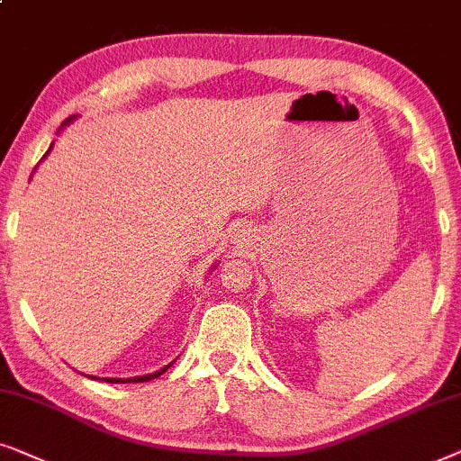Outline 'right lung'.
<instances>
[{
	"label": "right lung",
	"mask_w": 461,
	"mask_h": 461,
	"mask_svg": "<svg viewBox=\"0 0 461 461\" xmlns=\"http://www.w3.org/2000/svg\"><path fill=\"white\" fill-rule=\"evenodd\" d=\"M73 120H76V115H73V118H69V120H65V122H63V126H67V124H69V122H73ZM50 149H52V145H50ZM50 149L46 151V156H48V153H50ZM46 156H44V158H46ZM170 365H173V363H170ZM170 365H167V366H164V369H159V371H156V373H149V375H140V377H128V379L103 377V382H109V384H143V382H151V379H156V377L162 375L164 371H168V366H170ZM92 379H96V377H92Z\"/></svg>",
	"instance_id": "obj_1"
}]
</instances>
